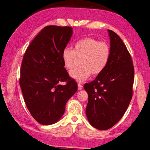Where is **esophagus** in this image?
<instances>
[{
	"mask_svg": "<svg viewBox=\"0 0 150 150\" xmlns=\"http://www.w3.org/2000/svg\"><path fill=\"white\" fill-rule=\"evenodd\" d=\"M82 88H83V86L81 85V84H78V89H79V91L82 90Z\"/></svg>",
	"mask_w": 150,
	"mask_h": 150,
	"instance_id": "1",
	"label": "esophagus"
}]
</instances>
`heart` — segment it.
I'll return each mask as SVG.
<instances>
[{
    "label": "heart",
    "instance_id": "1",
    "mask_svg": "<svg viewBox=\"0 0 150 150\" xmlns=\"http://www.w3.org/2000/svg\"><path fill=\"white\" fill-rule=\"evenodd\" d=\"M111 57V47L106 42L87 37L78 40L74 50L65 48L61 53L64 67L71 70L75 67L77 59H81L80 66L70 71V76L75 81L83 82L91 74L96 76L105 70Z\"/></svg>",
    "mask_w": 150,
    "mask_h": 150
}]
</instances>
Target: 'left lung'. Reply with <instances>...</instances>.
<instances>
[{
    "instance_id": "1",
    "label": "left lung",
    "mask_w": 150,
    "mask_h": 150,
    "mask_svg": "<svg viewBox=\"0 0 150 150\" xmlns=\"http://www.w3.org/2000/svg\"><path fill=\"white\" fill-rule=\"evenodd\" d=\"M111 57L108 66L83 87L88 93L86 113L99 130L112 127L120 120L132 97L134 71L131 56L116 33L108 30Z\"/></svg>"
}]
</instances>
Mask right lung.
Instances as JSON below:
<instances>
[{
    "mask_svg": "<svg viewBox=\"0 0 150 150\" xmlns=\"http://www.w3.org/2000/svg\"><path fill=\"white\" fill-rule=\"evenodd\" d=\"M73 34L70 26H45L25 53L20 85L30 113L36 121L51 125L62 118L68 99L77 91L61 58ZM66 81L63 86L60 82Z\"/></svg>",
    "mask_w": 150,
    "mask_h": 150,
    "instance_id": "1",
    "label": "right lung"
}]
</instances>
